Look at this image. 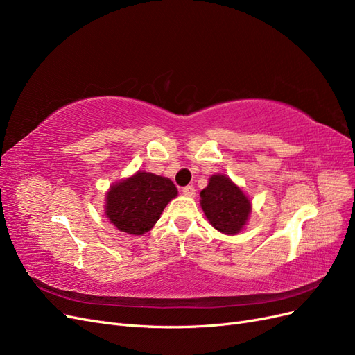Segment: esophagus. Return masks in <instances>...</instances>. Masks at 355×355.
<instances>
[{
    "mask_svg": "<svg viewBox=\"0 0 355 355\" xmlns=\"http://www.w3.org/2000/svg\"><path fill=\"white\" fill-rule=\"evenodd\" d=\"M182 192H184V196H187V197H194L196 196V188L192 185H188V187L182 188Z\"/></svg>",
    "mask_w": 355,
    "mask_h": 355,
    "instance_id": "1",
    "label": "esophagus"
}]
</instances>
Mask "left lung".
<instances>
[{
    "instance_id": "8db88e82",
    "label": "left lung",
    "mask_w": 355,
    "mask_h": 355,
    "mask_svg": "<svg viewBox=\"0 0 355 355\" xmlns=\"http://www.w3.org/2000/svg\"><path fill=\"white\" fill-rule=\"evenodd\" d=\"M200 196L202 211L211 227L228 235L241 231L249 218L252 204L230 178L213 175Z\"/></svg>"
}]
</instances>
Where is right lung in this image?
Instances as JSON below:
<instances>
[{
  "label": "right lung",
  "instance_id": "right-lung-1",
  "mask_svg": "<svg viewBox=\"0 0 355 355\" xmlns=\"http://www.w3.org/2000/svg\"><path fill=\"white\" fill-rule=\"evenodd\" d=\"M178 196L173 182L146 171H137L106 194V216L127 234L142 235L154 227L167 202Z\"/></svg>",
  "mask_w": 355,
  "mask_h": 355
}]
</instances>
